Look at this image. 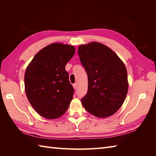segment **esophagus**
Wrapping results in <instances>:
<instances>
[{
	"mask_svg": "<svg viewBox=\"0 0 156 156\" xmlns=\"http://www.w3.org/2000/svg\"><path fill=\"white\" fill-rule=\"evenodd\" d=\"M73 87H74V89L77 88V83H75V84H73Z\"/></svg>",
	"mask_w": 156,
	"mask_h": 156,
	"instance_id": "1",
	"label": "esophagus"
}]
</instances>
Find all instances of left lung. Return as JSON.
<instances>
[{"mask_svg": "<svg viewBox=\"0 0 156 156\" xmlns=\"http://www.w3.org/2000/svg\"><path fill=\"white\" fill-rule=\"evenodd\" d=\"M78 53L88 76V92L81 99L84 108L97 117L115 114L128 91L124 63L104 44L91 42L78 47Z\"/></svg>", "mask_w": 156, "mask_h": 156, "instance_id": "1", "label": "left lung"}]
</instances>
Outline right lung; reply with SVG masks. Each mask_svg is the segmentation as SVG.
I'll return each instance as SVG.
<instances>
[{
  "mask_svg": "<svg viewBox=\"0 0 156 156\" xmlns=\"http://www.w3.org/2000/svg\"><path fill=\"white\" fill-rule=\"evenodd\" d=\"M75 51L73 45L54 43L41 49L26 69V95L43 117L57 119L68 108L74 90L65 67Z\"/></svg>",
  "mask_w": 156,
  "mask_h": 156,
  "instance_id": "add662e5",
  "label": "right lung"
}]
</instances>
